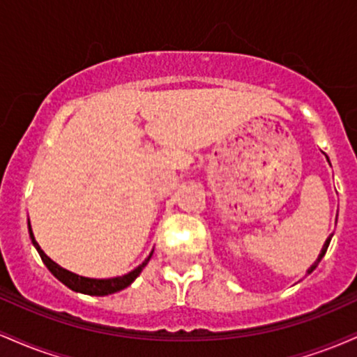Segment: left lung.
Returning <instances> with one entry per match:
<instances>
[{"label": "left lung", "mask_w": 357, "mask_h": 357, "mask_svg": "<svg viewBox=\"0 0 357 357\" xmlns=\"http://www.w3.org/2000/svg\"><path fill=\"white\" fill-rule=\"evenodd\" d=\"M327 161H329V159H327ZM331 238H333V235H331V236H329V238H327V240H326V243H324V247H322V250H321V253H319L317 260H315V264L312 265V267H310L309 270H307V273H310V272H312V270H314L315 267H317V264H319V261H321V260H322V257H324V255H326V252H327V247H329V243H331Z\"/></svg>", "instance_id": "8db88e82"}]
</instances>
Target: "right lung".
Returning a JSON list of instances; mask_svg holds the SVG:
<instances>
[{
    "mask_svg": "<svg viewBox=\"0 0 357 357\" xmlns=\"http://www.w3.org/2000/svg\"><path fill=\"white\" fill-rule=\"evenodd\" d=\"M28 230H30V238H31V241H33L35 248L38 250V253H40V257H42L43 264L47 265V268L50 270L53 275L59 278L61 284L67 285L68 289L75 290V292H80V294H87V296H109V294L119 292V290L126 289V287H129L134 280H136V278L139 277V273L142 272V268L146 267L147 261H149L151 257H153V252H151L149 257H147L146 260L142 261V264L139 265L137 268H134L132 272L126 273V275H122V277H114V278L82 277V275H77V273L70 272V270L61 268L60 265L55 264V261H53L50 257L45 255L43 250L40 248L38 243H36L33 231H31V227H30V221H28Z\"/></svg>",
    "mask_w": 357,
    "mask_h": 357,
    "instance_id": "obj_1",
    "label": "right lung"
}]
</instances>
